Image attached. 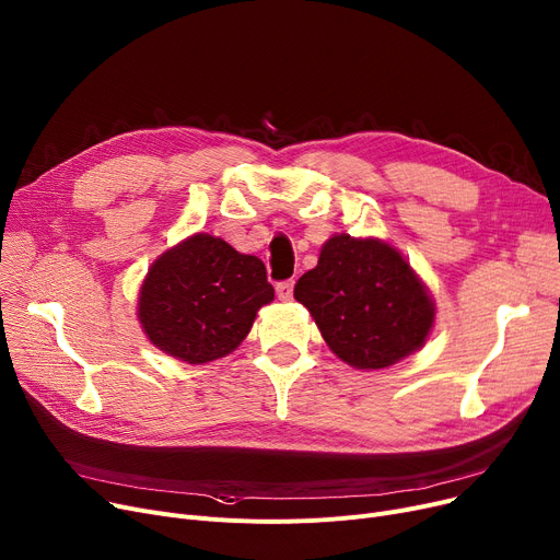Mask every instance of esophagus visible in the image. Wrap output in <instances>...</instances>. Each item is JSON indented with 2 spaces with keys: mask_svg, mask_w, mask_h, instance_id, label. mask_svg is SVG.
I'll use <instances>...</instances> for the list:
<instances>
[{
  "mask_svg": "<svg viewBox=\"0 0 560 560\" xmlns=\"http://www.w3.org/2000/svg\"><path fill=\"white\" fill-rule=\"evenodd\" d=\"M292 288H295V281H292V279L277 283V295H279L281 302H290L292 300Z\"/></svg>",
  "mask_w": 560,
  "mask_h": 560,
  "instance_id": "esophagus-1",
  "label": "esophagus"
}]
</instances>
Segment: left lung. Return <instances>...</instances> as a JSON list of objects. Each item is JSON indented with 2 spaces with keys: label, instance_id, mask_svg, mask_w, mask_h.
<instances>
[{
  "label": "left lung",
  "instance_id": "obj_1",
  "mask_svg": "<svg viewBox=\"0 0 560 560\" xmlns=\"http://www.w3.org/2000/svg\"><path fill=\"white\" fill-rule=\"evenodd\" d=\"M295 300L308 308L334 354L351 368L381 370L420 349L435 304L406 258L384 241L334 235Z\"/></svg>",
  "mask_w": 560,
  "mask_h": 560
}]
</instances>
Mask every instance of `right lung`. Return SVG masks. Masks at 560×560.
<instances>
[{"label":"right lung","instance_id":"add662e5","mask_svg":"<svg viewBox=\"0 0 560 560\" xmlns=\"http://www.w3.org/2000/svg\"><path fill=\"white\" fill-rule=\"evenodd\" d=\"M272 300L260 258L195 233L152 262L138 319L165 354L201 365L231 354L249 334L256 311Z\"/></svg>","mask_w":560,"mask_h":560}]
</instances>
